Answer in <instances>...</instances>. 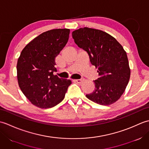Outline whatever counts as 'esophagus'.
Returning a JSON list of instances; mask_svg holds the SVG:
<instances>
[{"label":"esophagus","mask_w":149,"mask_h":149,"mask_svg":"<svg viewBox=\"0 0 149 149\" xmlns=\"http://www.w3.org/2000/svg\"><path fill=\"white\" fill-rule=\"evenodd\" d=\"M75 81H76L78 83H82L84 81V79H76L75 80Z\"/></svg>","instance_id":"34e87169"}]
</instances>
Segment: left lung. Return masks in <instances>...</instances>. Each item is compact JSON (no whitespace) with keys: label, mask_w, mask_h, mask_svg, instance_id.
<instances>
[{"label":"left lung","mask_w":149,"mask_h":149,"mask_svg":"<svg viewBox=\"0 0 149 149\" xmlns=\"http://www.w3.org/2000/svg\"><path fill=\"white\" fill-rule=\"evenodd\" d=\"M72 34L77 46L88 54L91 65L98 68L99 78L93 81L95 88L86 97L100 105L115 103L130 79L127 53L115 38L102 31L84 27Z\"/></svg>","instance_id":"left-lung-1"}]
</instances>
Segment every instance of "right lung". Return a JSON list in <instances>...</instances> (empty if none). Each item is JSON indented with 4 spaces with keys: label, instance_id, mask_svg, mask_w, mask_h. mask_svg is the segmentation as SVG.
<instances>
[{
    "label": "right lung",
    "instance_id": "1",
    "mask_svg": "<svg viewBox=\"0 0 149 149\" xmlns=\"http://www.w3.org/2000/svg\"><path fill=\"white\" fill-rule=\"evenodd\" d=\"M70 29L44 32L24 47L18 59L19 87L27 99L40 108H50L60 103L72 82L53 74L55 59L67 43Z\"/></svg>",
    "mask_w": 149,
    "mask_h": 149
}]
</instances>
